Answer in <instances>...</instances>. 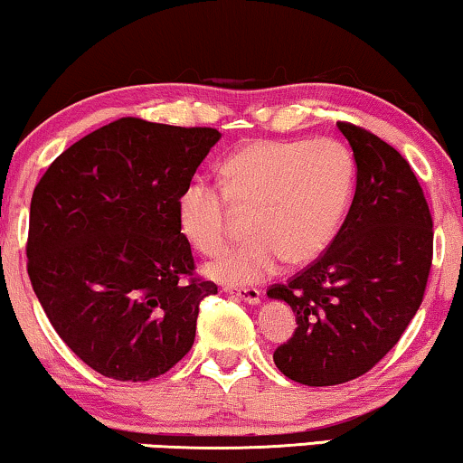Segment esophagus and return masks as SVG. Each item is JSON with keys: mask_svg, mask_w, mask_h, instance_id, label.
I'll return each mask as SVG.
<instances>
[{"mask_svg": "<svg viewBox=\"0 0 463 463\" xmlns=\"http://www.w3.org/2000/svg\"><path fill=\"white\" fill-rule=\"evenodd\" d=\"M231 295H235L237 299H241L245 303H259L260 301V290L259 288H226Z\"/></svg>", "mask_w": 463, "mask_h": 463, "instance_id": "obj_1", "label": "esophagus"}]
</instances>
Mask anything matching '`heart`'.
<instances>
[{
  "instance_id": "1",
  "label": "heart",
  "mask_w": 463,
  "mask_h": 463,
  "mask_svg": "<svg viewBox=\"0 0 463 463\" xmlns=\"http://www.w3.org/2000/svg\"><path fill=\"white\" fill-rule=\"evenodd\" d=\"M354 157L335 138L251 140L222 164V185L194 179L177 201L185 239L218 254L232 232V207L250 212V241L207 265L224 284H256L288 260L307 265L335 239L354 190Z\"/></svg>"
}]
</instances>
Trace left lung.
<instances>
[{
	"mask_svg": "<svg viewBox=\"0 0 463 463\" xmlns=\"http://www.w3.org/2000/svg\"><path fill=\"white\" fill-rule=\"evenodd\" d=\"M337 128L356 162L346 220L323 256L267 290L297 316L292 337L275 348V365L307 387L359 378L400 342L434 256V222L406 157L365 128Z\"/></svg>",
	"mask_w": 463,
	"mask_h": 463,
	"instance_id": "left-lung-1",
	"label": "left lung"
}]
</instances>
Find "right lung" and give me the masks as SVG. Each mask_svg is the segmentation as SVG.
Instances as JSON below:
<instances>
[{"label":"right lung","instance_id":"obj_1","mask_svg":"<svg viewBox=\"0 0 463 463\" xmlns=\"http://www.w3.org/2000/svg\"><path fill=\"white\" fill-rule=\"evenodd\" d=\"M215 128L121 117L46 168L29 207L27 273L68 348L107 378L145 383L190 353L198 278L177 201Z\"/></svg>","mask_w":463,"mask_h":463}]
</instances>
